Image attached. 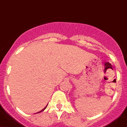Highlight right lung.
<instances>
[{
    "instance_id": "obj_1",
    "label": "right lung",
    "mask_w": 127,
    "mask_h": 127,
    "mask_svg": "<svg viewBox=\"0 0 127 127\" xmlns=\"http://www.w3.org/2000/svg\"><path fill=\"white\" fill-rule=\"evenodd\" d=\"M47 105H48V104H47ZM47 106H45V108H44V109H42V110H41V111H40L38 112V113H40V112H42V111H44V110H45V109H46V108H47Z\"/></svg>"
}]
</instances>
